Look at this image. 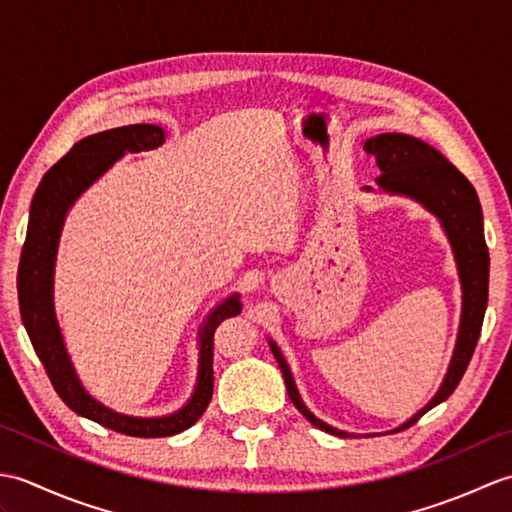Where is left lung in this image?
<instances>
[{
  "mask_svg": "<svg viewBox=\"0 0 512 512\" xmlns=\"http://www.w3.org/2000/svg\"><path fill=\"white\" fill-rule=\"evenodd\" d=\"M363 149L369 156L376 158V165L380 169L376 184L380 191L389 195H402V198L418 202L429 213L438 217V222L444 228V233H447V239L451 244L462 286L460 330L447 376H444L436 396H433L427 405L418 413H413V416L407 422H402L400 427L389 431L396 433L405 431L413 422H418L420 416H424L429 409L447 400L453 394V389L458 387L466 367H469L477 339H480L488 301V248L484 239L482 206L480 200H477L473 184L466 180L436 147H431L424 143V140L407 134H378L367 138ZM363 191L374 189L363 187ZM268 345L281 369V374H284L292 405L306 416V420H310L317 429L332 433V436L356 438V433L336 429L332 424L314 416L306 407V402L301 400L295 378H292L290 367L277 343L273 339H268ZM365 436H372V433H365Z\"/></svg>",
  "mask_w": 512,
  "mask_h": 512,
  "instance_id": "obj_1",
  "label": "left lung"
}]
</instances>
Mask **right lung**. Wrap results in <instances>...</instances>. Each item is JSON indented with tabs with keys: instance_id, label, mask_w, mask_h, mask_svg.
<instances>
[{
	"instance_id": "obj_1",
	"label": "right lung",
	"mask_w": 512,
	"mask_h": 512,
	"mask_svg": "<svg viewBox=\"0 0 512 512\" xmlns=\"http://www.w3.org/2000/svg\"><path fill=\"white\" fill-rule=\"evenodd\" d=\"M165 136V129L160 125L138 123L107 129V132L79 140L39 182L30 204L26 244L21 250L17 273L21 319H24L30 343L61 400L79 416L134 438L176 436L200 420L213 396V334L224 319L242 312L239 295L233 292L231 297H226L202 323L198 332V380H195L187 405L169 416H127V413H118L90 396L76 374L70 354L65 350L57 314H54V262H57L65 215L72 209V204L107 169H112L114 162L125 154L160 147L165 143Z\"/></svg>"
}]
</instances>
